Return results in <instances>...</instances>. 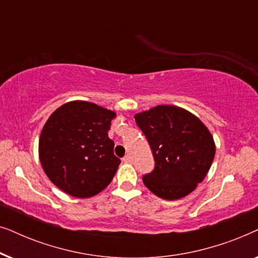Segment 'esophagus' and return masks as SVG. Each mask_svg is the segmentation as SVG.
Returning a JSON list of instances; mask_svg holds the SVG:
<instances>
[{
	"label": "esophagus",
	"instance_id": "1",
	"mask_svg": "<svg viewBox=\"0 0 258 258\" xmlns=\"http://www.w3.org/2000/svg\"><path fill=\"white\" fill-rule=\"evenodd\" d=\"M122 161L124 162V163H130V162H132V156H130V155H126V156L122 158Z\"/></svg>",
	"mask_w": 258,
	"mask_h": 258
}]
</instances>
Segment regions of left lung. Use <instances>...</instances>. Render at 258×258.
I'll return each instance as SVG.
<instances>
[{"mask_svg": "<svg viewBox=\"0 0 258 258\" xmlns=\"http://www.w3.org/2000/svg\"><path fill=\"white\" fill-rule=\"evenodd\" d=\"M155 160L143 176L150 191L163 200L182 199L196 189L209 171L215 143L206 125L184 109L157 105L135 115Z\"/></svg>", "mask_w": 258, "mask_h": 258, "instance_id": "left-lung-1", "label": "left lung"}]
</instances>
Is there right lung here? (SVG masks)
Listing matches in <instances>:
<instances>
[{"instance_id": "1", "label": "right lung", "mask_w": 258, "mask_h": 258, "mask_svg": "<svg viewBox=\"0 0 258 258\" xmlns=\"http://www.w3.org/2000/svg\"><path fill=\"white\" fill-rule=\"evenodd\" d=\"M115 117L114 111L83 101L63 104L50 115L38 153L44 172L62 191L86 199L111 182L121 163L108 136Z\"/></svg>"}]
</instances>
